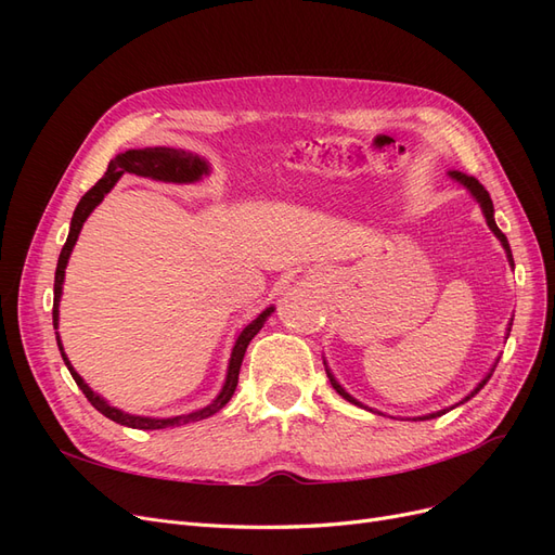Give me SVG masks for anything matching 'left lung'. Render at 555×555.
I'll return each instance as SVG.
<instances>
[{
  "mask_svg": "<svg viewBox=\"0 0 555 555\" xmlns=\"http://www.w3.org/2000/svg\"><path fill=\"white\" fill-rule=\"evenodd\" d=\"M451 180H456L459 184H463V188L469 192V196H473L477 204H479V208H481V212H483V217H486V224H489V229L493 231V236L500 241V245H502V249H505V255H507V261H509V266L514 268V257H512V249H509V243H507V236L505 233H502L500 229H498V224H495V210H493V201H491V196H489V192L483 190V184L477 180V178H473V176H465V173H461V171H449L447 173ZM512 322H514V317L509 319V324H507V338H509V331H512ZM498 361L500 359H495V363L491 365V371L486 373V377L475 386L473 391H469L463 400H459L456 405H451V408H447V410H438V412H430V414H424V416H412L414 422L418 418V422H426V418H435V416H442V414H447L449 410H453V408H459V405H463V402H467L469 398H475L481 389H483V384L491 379V375H493V371H495V365H498ZM324 367H326V375H328V379H331V386L335 391H338L345 400H349L351 405H359V408H363V410H367V412H375L373 408H367V405H363V402H359L354 396H349L345 389H343V384L335 379V375L331 373V367H328V363H326V359H324ZM377 414H382V412H377Z\"/></svg>",
  "mask_w": 555,
  "mask_h": 555,
  "instance_id": "8db88e82",
  "label": "left lung"
}]
</instances>
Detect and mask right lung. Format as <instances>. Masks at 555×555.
Returning a JSON list of instances; mask_svg holds the SVG:
<instances>
[{
	"label": "right lung",
	"mask_w": 555,
	"mask_h": 555,
	"mask_svg": "<svg viewBox=\"0 0 555 555\" xmlns=\"http://www.w3.org/2000/svg\"><path fill=\"white\" fill-rule=\"evenodd\" d=\"M125 173H133V176H141V178H150V180H159V182H176V184H192L198 182L204 176L210 173V164L196 155L190 153V150H182V147H133V150H125V153L115 155L108 162V171L104 173V178L99 180L90 192H86L78 201V206L74 210L72 217V227H69V236H66V243L60 251V259H57V271H55V298H53V326H55V338H57V347H60V354L69 367L72 377L76 379L78 389L86 393V398L92 402V405L102 412L104 416H108L111 422L120 424V426H129V428H139V430H159V428H171V426H182V424H190V422H201V418H208L212 414L220 412L227 402L231 400L233 391H236L238 386V373H241V365H243V357H245V349L249 345V340L255 338V335L261 331V326L266 324V319L275 312V306L266 308L257 319H251V322L236 335V343L231 347V359L227 365V377L220 393L215 396L212 402H208L206 408L194 410L190 414H180V416H141V414H129L117 410L113 405H108V400L102 398L99 393H94L90 386L86 384L69 361V357L64 354V347L60 340V298H62V284H64V271H66V263H69V257L74 251V245L78 241V233L86 224L88 217L92 215V210L102 204L104 196L115 188V182L120 180Z\"/></svg>",
	"instance_id": "obj_1"
}]
</instances>
